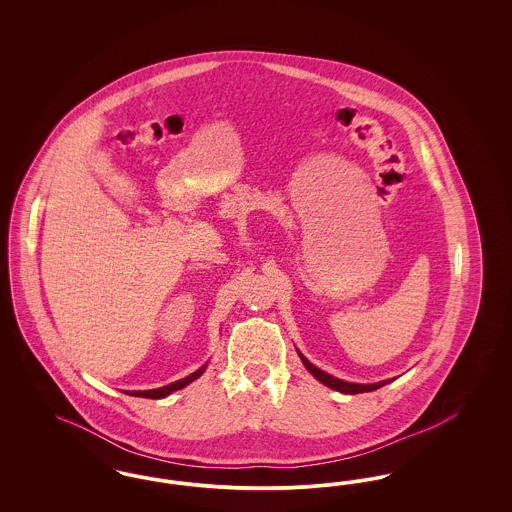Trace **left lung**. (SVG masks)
<instances>
[{"instance_id":"obj_1","label":"left lung","mask_w":512,"mask_h":512,"mask_svg":"<svg viewBox=\"0 0 512 512\" xmlns=\"http://www.w3.org/2000/svg\"><path fill=\"white\" fill-rule=\"evenodd\" d=\"M297 355H299L301 363H303L305 368H307V370L317 378L320 384H324V386H328V388H332V390L340 391V393H347V395H355V393H365V391L378 390V388H382V386H386V384H390V382L395 380V378H391V380H382V382H376V384H355V382H345V380H340V378H336V376H332V374H328V372L320 370V368L313 365L311 361H307V357H305L301 351H297Z\"/></svg>"}]
</instances>
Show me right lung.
I'll return each instance as SVG.
<instances>
[{
  "mask_svg": "<svg viewBox=\"0 0 512 512\" xmlns=\"http://www.w3.org/2000/svg\"><path fill=\"white\" fill-rule=\"evenodd\" d=\"M205 368H207V363L203 366H199L195 372H192L190 376H186V378H182V380H176V382H172L169 386H163V388H157V390H144V391H124V393H128V395H134V397H147V399H163V397H167V395H171L172 391L182 390V388H186L188 384H192L194 380H197L203 372H205Z\"/></svg>",
  "mask_w": 512,
  "mask_h": 512,
  "instance_id": "1",
  "label": "right lung"
}]
</instances>
